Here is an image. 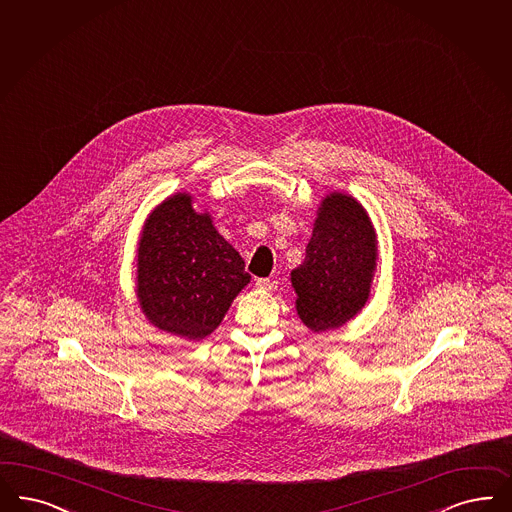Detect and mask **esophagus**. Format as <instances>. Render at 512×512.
Here are the masks:
<instances>
[{"label":"esophagus","mask_w":512,"mask_h":512,"mask_svg":"<svg viewBox=\"0 0 512 512\" xmlns=\"http://www.w3.org/2000/svg\"><path fill=\"white\" fill-rule=\"evenodd\" d=\"M256 286H258V288H262V290L271 292V290H275V288H277V281H275V279H258V281H256Z\"/></svg>","instance_id":"34e87169"}]
</instances>
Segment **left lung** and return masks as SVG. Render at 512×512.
Returning <instances> with one entry per match:
<instances>
[{
  "label": "left lung",
  "instance_id": "left-lung-1",
  "mask_svg": "<svg viewBox=\"0 0 512 512\" xmlns=\"http://www.w3.org/2000/svg\"><path fill=\"white\" fill-rule=\"evenodd\" d=\"M376 258V231L359 201L336 191L326 195L305 260L290 273L303 324L324 332L353 319L370 296Z\"/></svg>",
  "mask_w": 512,
  "mask_h": 512
}]
</instances>
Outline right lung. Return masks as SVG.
Here are the masks:
<instances>
[{"label":"right lung","instance_id":"1","mask_svg":"<svg viewBox=\"0 0 512 512\" xmlns=\"http://www.w3.org/2000/svg\"><path fill=\"white\" fill-rule=\"evenodd\" d=\"M136 296L159 330L203 340L218 328L233 298L250 283L245 260L176 193L148 216L138 243Z\"/></svg>","mask_w":512,"mask_h":512}]
</instances>
